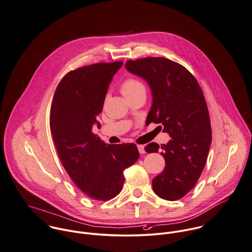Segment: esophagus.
I'll return each instance as SVG.
<instances>
[{"instance_id": "obj_1", "label": "esophagus", "mask_w": 252, "mask_h": 252, "mask_svg": "<svg viewBox=\"0 0 252 252\" xmlns=\"http://www.w3.org/2000/svg\"><path fill=\"white\" fill-rule=\"evenodd\" d=\"M137 149H138L140 154H144L145 153V146L144 145H137Z\"/></svg>"}]
</instances>
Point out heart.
Masks as SVG:
<instances>
[{
	"mask_svg": "<svg viewBox=\"0 0 252 252\" xmlns=\"http://www.w3.org/2000/svg\"><path fill=\"white\" fill-rule=\"evenodd\" d=\"M141 88H144V86L140 81H138L136 79H133V78H129V79H126L123 83L121 90H122V93L125 95V94H127V93L136 91L138 89H141Z\"/></svg>",
	"mask_w": 252,
	"mask_h": 252,
	"instance_id": "heart-1",
	"label": "heart"
}]
</instances>
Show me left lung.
Segmentation results:
<instances>
[{
	"label": "left lung",
	"instance_id": "1",
	"mask_svg": "<svg viewBox=\"0 0 252 252\" xmlns=\"http://www.w3.org/2000/svg\"><path fill=\"white\" fill-rule=\"evenodd\" d=\"M126 68L150 87L152 105L146 122L161 124L171 136L162 144L164 171L152 181L154 192L166 200H178L189 192L207 161L212 140L208 108L194 76L182 64L166 58L126 61ZM157 143L145 151L158 152Z\"/></svg>",
	"mask_w": 252,
	"mask_h": 252
}]
</instances>
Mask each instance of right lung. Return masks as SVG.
<instances>
[{
  "label": "right lung",
  "mask_w": 252,
  "mask_h": 252,
  "mask_svg": "<svg viewBox=\"0 0 252 252\" xmlns=\"http://www.w3.org/2000/svg\"><path fill=\"white\" fill-rule=\"evenodd\" d=\"M123 62L100 63L69 71L54 94L50 128L66 173L89 197L106 201L124 186V171L139 158L133 143L107 144L92 132L109 85Z\"/></svg>",
  "instance_id": "add662e5"
}]
</instances>
